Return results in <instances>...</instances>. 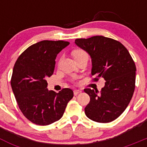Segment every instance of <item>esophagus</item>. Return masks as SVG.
<instances>
[{
	"label": "esophagus",
	"instance_id": "esophagus-1",
	"mask_svg": "<svg viewBox=\"0 0 147 147\" xmlns=\"http://www.w3.org/2000/svg\"><path fill=\"white\" fill-rule=\"evenodd\" d=\"M82 93V90H74V94L75 95V96H76V95H78L79 93Z\"/></svg>",
	"mask_w": 147,
	"mask_h": 147
}]
</instances>
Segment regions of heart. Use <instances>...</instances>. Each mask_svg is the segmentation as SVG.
Masks as SVG:
<instances>
[{"label": "heart", "instance_id": "b5f03b06", "mask_svg": "<svg viewBox=\"0 0 147 147\" xmlns=\"http://www.w3.org/2000/svg\"><path fill=\"white\" fill-rule=\"evenodd\" d=\"M85 53L86 52H85V51L81 50V49H77V50L74 51L72 53V54H73V56H74V57L76 58V57H77L78 56H80L83 54H85Z\"/></svg>", "mask_w": 147, "mask_h": 147}]
</instances>
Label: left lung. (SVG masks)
<instances>
[{
    "label": "left lung",
    "mask_w": 147,
    "mask_h": 147,
    "mask_svg": "<svg viewBox=\"0 0 147 147\" xmlns=\"http://www.w3.org/2000/svg\"><path fill=\"white\" fill-rule=\"evenodd\" d=\"M75 43L90 55L93 80L105 79L101 93L85 88L90 101L85 108V115L98 123H108L119 117L129 105L136 87V67L123 44L112 38L94 36L76 39Z\"/></svg>",
    "instance_id": "left-lung-1"
}]
</instances>
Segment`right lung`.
Wrapping results in <instances>:
<instances>
[{
  "label": "right lung",
  "mask_w": 147,
  "mask_h": 147,
  "mask_svg": "<svg viewBox=\"0 0 147 147\" xmlns=\"http://www.w3.org/2000/svg\"><path fill=\"white\" fill-rule=\"evenodd\" d=\"M70 42L42 40L26 49L17 59L11 86L18 107L31 122L45 126L59 120L74 96L70 88L49 90L46 78L52 76L57 55Z\"/></svg>",
  "instance_id": "1"
}]
</instances>
